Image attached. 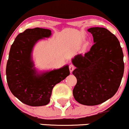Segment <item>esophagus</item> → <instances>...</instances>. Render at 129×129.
Wrapping results in <instances>:
<instances>
[{"instance_id":"obj_1","label":"esophagus","mask_w":129,"mask_h":129,"mask_svg":"<svg viewBox=\"0 0 129 129\" xmlns=\"http://www.w3.org/2000/svg\"><path fill=\"white\" fill-rule=\"evenodd\" d=\"M75 69V66H74V64L71 63V64L69 65V70H70V73H72L73 72V70Z\"/></svg>"}]
</instances>
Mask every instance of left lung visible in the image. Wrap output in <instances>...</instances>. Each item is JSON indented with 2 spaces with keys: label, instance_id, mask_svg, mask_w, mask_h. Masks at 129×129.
Segmentation results:
<instances>
[{
  "label": "left lung",
  "instance_id": "obj_1",
  "mask_svg": "<svg viewBox=\"0 0 129 129\" xmlns=\"http://www.w3.org/2000/svg\"><path fill=\"white\" fill-rule=\"evenodd\" d=\"M94 44L88 52L72 59L77 82L73 95L80 104L95 106L112 98L118 90L124 71L122 49L118 39L104 28L88 29Z\"/></svg>",
  "mask_w": 129,
  "mask_h": 129
}]
</instances>
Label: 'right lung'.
<instances>
[{"label":"right lung","mask_w":129,"mask_h":129,"mask_svg":"<svg viewBox=\"0 0 129 129\" xmlns=\"http://www.w3.org/2000/svg\"><path fill=\"white\" fill-rule=\"evenodd\" d=\"M51 35L47 29H26L17 36L10 47L6 67L8 86L15 96L31 106L48 104L54 86L70 74L68 66L41 75H37L33 69V47L39 40Z\"/></svg>","instance_id":"add662e5"}]
</instances>
